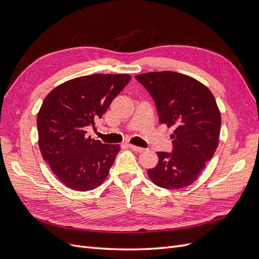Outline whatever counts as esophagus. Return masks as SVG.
I'll return each mask as SVG.
<instances>
[{"label": "esophagus", "mask_w": 259, "mask_h": 259, "mask_svg": "<svg viewBox=\"0 0 259 259\" xmlns=\"http://www.w3.org/2000/svg\"><path fill=\"white\" fill-rule=\"evenodd\" d=\"M128 147L132 149V150H134V151H136V152H143V151L145 150L144 148H140V147L134 146V145H132V144H130V145H128Z\"/></svg>", "instance_id": "obj_1"}]
</instances>
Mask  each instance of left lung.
Wrapping results in <instances>:
<instances>
[{
  "mask_svg": "<svg viewBox=\"0 0 259 259\" xmlns=\"http://www.w3.org/2000/svg\"><path fill=\"white\" fill-rule=\"evenodd\" d=\"M153 98L159 121L175 127L173 152H156L159 162L147 170L149 178L164 189H182L193 184L216 151L222 115L207 86L173 71L138 74Z\"/></svg>",
  "mask_w": 259,
  "mask_h": 259,
  "instance_id": "1",
  "label": "left lung"
}]
</instances>
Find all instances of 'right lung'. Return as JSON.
I'll list each match as a JSON object with an SVG mask.
<instances>
[{"label":"right lung","instance_id":"add662e5","mask_svg":"<svg viewBox=\"0 0 259 259\" xmlns=\"http://www.w3.org/2000/svg\"><path fill=\"white\" fill-rule=\"evenodd\" d=\"M131 81L130 74H92L56 86L45 97L36 125L38 147L54 175L66 187L89 191L108 177L120 145L86 136Z\"/></svg>","mask_w":259,"mask_h":259}]
</instances>
